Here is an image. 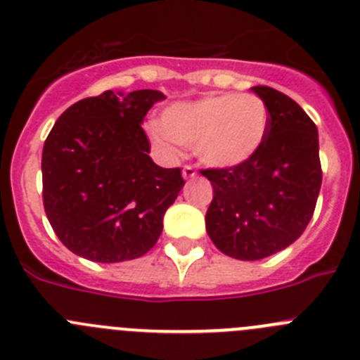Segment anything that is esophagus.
Wrapping results in <instances>:
<instances>
[{
  "instance_id": "34e87169",
  "label": "esophagus",
  "mask_w": 360,
  "mask_h": 360,
  "mask_svg": "<svg viewBox=\"0 0 360 360\" xmlns=\"http://www.w3.org/2000/svg\"><path fill=\"white\" fill-rule=\"evenodd\" d=\"M197 176V170L191 165H184L183 167V177L184 179H193Z\"/></svg>"
}]
</instances>
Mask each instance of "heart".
I'll return each mask as SVG.
<instances>
[{"label": "heart", "instance_id": "obj_1", "mask_svg": "<svg viewBox=\"0 0 360 360\" xmlns=\"http://www.w3.org/2000/svg\"><path fill=\"white\" fill-rule=\"evenodd\" d=\"M268 127L270 112L261 97L224 92L172 104L161 124L147 126V134L160 149L181 143L193 147L206 167L234 169L259 153Z\"/></svg>", "mask_w": 360, "mask_h": 360}]
</instances>
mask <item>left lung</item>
Segmentation results:
<instances>
[{"instance_id":"left-lung-1","label":"left lung","mask_w":360,"mask_h":360,"mask_svg":"<svg viewBox=\"0 0 360 360\" xmlns=\"http://www.w3.org/2000/svg\"><path fill=\"white\" fill-rule=\"evenodd\" d=\"M270 112L259 153L234 169H206L213 200L206 231L226 256L257 261L302 236L321 188L316 124L286 94L252 86Z\"/></svg>"}]
</instances>
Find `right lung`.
Instances as JSON below:
<instances>
[{
  "instance_id": "right-lung-1",
  "label": "right lung",
  "mask_w": 360,
  "mask_h": 360,
  "mask_svg": "<svg viewBox=\"0 0 360 360\" xmlns=\"http://www.w3.org/2000/svg\"><path fill=\"white\" fill-rule=\"evenodd\" d=\"M158 90H106L67 108L42 150V199L53 231L96 263L136 259L156 245L179 195L181 169L150 160L140 124Z\"/></svg>"
}]
</instances>
